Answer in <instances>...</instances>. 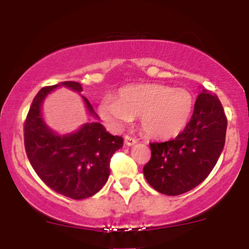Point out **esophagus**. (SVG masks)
I'll return each mask as SVG.
<instances>
[{"label": "esophagus", "instance_id": "1", "mask_svg": "<svg viewBox=\"0 0 249 249\" xmlns=\"http://www.w3.org/2000/svg\"><path fill=\"white\" fill-rule=\"evenodd\" d=\"M124 139H125V144H126L127 146L134 145L137 142H138V141H137V139H134V138H132V137H130V136H125Z\"/></svg>", "mask_w": 249, "mask_h": 249}]
</instances>
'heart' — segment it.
<instances>
[{"mask_svg": "<svg viewBox=\"0 0 249 249\" xmlns=\"http://www.w3.org/2000/svg\"><path fill=\"white\" fill-rule=\"evenodd\" d=\"M193 107V97L185 89L139 84L123 88L118 99H103L99 113L116 127L130 123L133 117H141L142 130L148 137L170 139L186 127Z\"/></svg>", "mask_w": 249, "mask_h": 249, "instance_id": "obj_1", "label": "heart"}]
</instances>
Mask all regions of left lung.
<instances>
[{
  "instance_id": "1",
  "label": "left lung",
  "mask_w": 249,
  "mask_h": 249,
  "mask_svg": "<svg viewBox=\"0 0 249 249\" xmlns=\"http://www.w3.org/2000/svg\"><path fill=\"white\" fill-rule=\"evenodd\" d=\"M227 117L218 96L202 90L181 133L164 142H150L151 159L142 168L159 193L179 196L196 187L215 166L225 146Z\"/></svg>"
}]
</instances>
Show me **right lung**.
<instances>
[{"mask_svg":"<svg viewBox=\"0 0 249 249\" xmlns=\"http://www.w3.org/2000/svg\"><path fill=\"white\" fill-rule=\"evenodd\" d=\"M59 85L81 92L77 82H62L37 92L24 122V147L31 166L47 186L68 198H90L107 181L111 157L123 146V138L112 136L101 123H88L75 133L57 136L43 122L41 105ZM89 112L92 105L83 97Z\"/></svg>","mask_w":249,"mask_h":249,"instance_id":"add662e5","label":"right lung"}]
</instances>
